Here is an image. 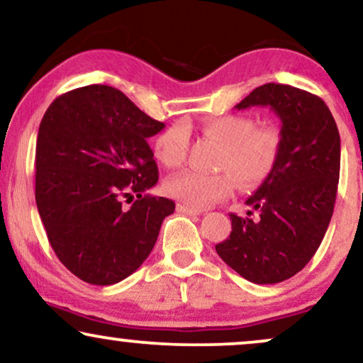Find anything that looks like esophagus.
Instances as JSON below:
<instances>
[{
    "instance_id": "obj_1",
    "label": "esophagus",
    "mask_w": 363,
    "mask_h": 363,
    "mask_svg": "<svg viewBox=\"0 0 363 363\" xmlns=\"http://www.w3.org/2000/svg\"><path fill=\"white\" fill-rule=\"evenodd\" d=\"M177 211H179V213L187 214V216H197V214H201L197 209H192V208H189V206H184V204H177Z\"/></svg>"
}]
</instances>
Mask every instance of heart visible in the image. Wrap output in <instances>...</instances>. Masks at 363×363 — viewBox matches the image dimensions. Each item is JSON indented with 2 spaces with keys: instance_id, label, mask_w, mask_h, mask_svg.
<instances>
[{
  "instance_id": "1",
  "label": "heart",
  "mask_w": 363,
  "mask_h": 363,
  "mask_svg": "<svg viewBox=\"0 0 363 363\" xmlns=\"http://www.w3.org/2000/svg\"><path fill=\"white\" fill-rule=\"evenodd\" d=\"M203 134L223 147L218 169L224 172L201 174L184 171L169 177L167 194L192 209L209 208L226 197L236 184L255 189L272 176L281 155L283 137L277 125L256 127L247 116H221L203 122ZM189 130L174 123L154 142L155 157L166 167H179L186 160Z\"/></svg>"
}]
</instances>
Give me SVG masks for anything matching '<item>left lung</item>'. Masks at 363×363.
<instances>
[{"label":"left lung","instance_id":"8db88e82","mask_svg":"<svg viewBox=\"0 0 363 363\" xmlns=\"http://www.w3.org/2000/svg\"><path fill=\"white\" fill-rule=\"evenodd\" d=\"M253 105L272 107L281 121V155L246 201L258 218L229 214L233 231L216 251L247 281L273 284L301 272L327 233L340 177V134L327 104L296 86L264 84L236 108Z\"/></svg>","mask_w":363,"mask_h":363}]
</instances>
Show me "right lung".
Here are the masks:
<instances>
[{
	"instance_id": "right-lung-1",
	"label": "right lung",
	"mask_w": 363,
	"mask_h": 363,
	"mask_svg": "<svg viewBox=\"0 0 363 363\" xmlns=\"http://www.w3.org/2000/svg\"><path fill=\"white\" fill-rule=\"evenodd\" d=\"M164 127L108 85L67 91L41 118L36 208L55 255L84 281L107 286L134 273L176 209L144 194L159 179L147 139ZM130 191L138 199L125 208Z\"/></svg>"
}]
</instances>
